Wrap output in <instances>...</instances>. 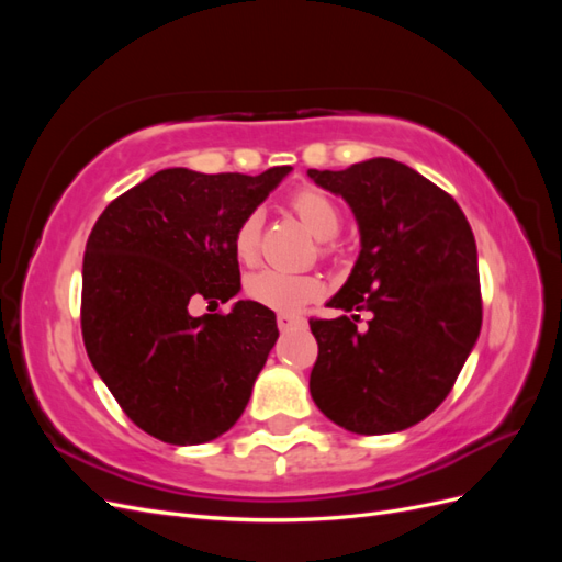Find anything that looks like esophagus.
Wrapping results in <instances>:
<instances>
[{
    "mask_svg": "<svg viewBox=\"0 0 562 562\" xmlns=\"http://www.w3.org/2000/svg\"><path fill=\"white\" fill-rule=\"evenodd\" d=\"M277 323H279L281 330H291V328H302V326H304V318L297 316V314H285V312H281V314L277 316Z\"/></svg>",
    "mask_w": 562,
    "mask_h": 562,
    "instance_id": "34e87169",
    "label": "esophagus"
}]
</instances>
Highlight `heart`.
I'll use <instances>...</instances> for the list:
<instances>
[{
  "label": "heart",
  "mask_w": 562,
  "mask_h": 562,
  "mask_svg": "<svg viewBox=\"0 0 562 562\" xmlns=\"http://www.w3.org/2000/svg\"><path fill=\"white\" fill-rule=\"evenodd\" d=\"M291 209L302 220L318 241L326 244L337 234L342 215H339L337 203L314 187H302L291 196ZM260 227L262 215L258 211H250L241 217V223L234 229V255L236 260L244 265H252L258 260L260 248ZM323 291V283L316 274L307 271H279V269H262L246 281V293L250 300L265 304L269 310L277 312H295L302 304L316 300Z\"/></svg>",
  "instance_id": "heart-1"
}]
</instances>
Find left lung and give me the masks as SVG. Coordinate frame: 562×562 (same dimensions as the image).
Here are the masks:
<instances>
[{
    "instance_id": "obj_1",
    "label": "left lung",
    "mask_w": 562,
    "mask_h": 562,
    "mask_svg": "<svg viewBox=\"0 0 562 562\" xmlns=\"http://www.w3.org/2000/svg\"><path fill=\"white\" fill-rule=\"evenodd\" d=\"M307 176L342 196L361 252L328 307L370 312L312 318L318 342L310 391L337 427L396 434L446 401L483 323L479 252L457 201L394 159Z\"/></svg>"
}]
</instances>
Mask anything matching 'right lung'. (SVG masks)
I'll return each instance as SVG.
<instances>
[{
	"mask_svg": "<svg viewBox=\"0 0 562 562\" xmlns=\"http://www.w3.org/2000/svg\"><path fill=\"white\" fill-rule=\"evenodd\" d=\"M166 168L98 217L81 269L91 366L135 427L171 446L229 431L277 345V316L252 300L192 316L190 302L241 291L234 229L291 173Z\"/></svg>",
	"mask_w": 562,
	"mask_h": 562,
	"instance_id": "1",
	"label": "right lung"
}]
</instances>
